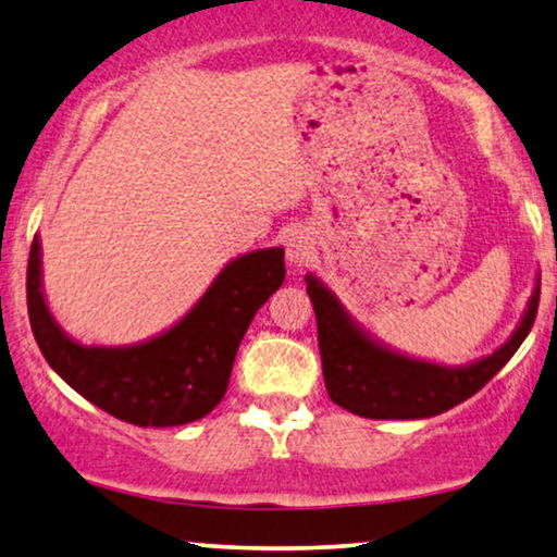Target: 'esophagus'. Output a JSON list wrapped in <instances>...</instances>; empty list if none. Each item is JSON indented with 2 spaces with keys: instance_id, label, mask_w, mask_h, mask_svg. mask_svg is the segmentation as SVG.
<instances>
[{
  "instance_id": "1",
  "label": "esophagus",
  "mask_w": 557,
  "mask_h": 557,
  "mask_svg": "<svg viewBox=\"0 0 557 557\" xmlns=\"http://www.w3.org/2000/svg\"><path fill=\"white\" fill-rule=\"evenodd\" d=\"M311 253H314V243H311L309 233H304V231L288 233V238H286V261H288V265H294V269H301V265L309 263Z\"/></svg>"
}]
</instances>
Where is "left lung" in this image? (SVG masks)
<instances>
[{
    "instance_id": "1",
    "label": "left lung",
    "mask_w": 557,
    "mask_h": 557,
    "mask_svg": "<svg viewBox=\"0 0 557 557\" xmlns=\"http://www.w3.org/2000/svg\"><path fill=\"white\" fill-rule=\"evenodd\" d=\"M304 281L314 304L326 393L349 413L375 421L431 418L482 391L520 349L535 322L540 301L537 276L528 309L522 311L520 324L509 339L502 342L492 355L448 368L387 347L355 322L322 278L307 273Z\"/></svg>"
}]
</instances>
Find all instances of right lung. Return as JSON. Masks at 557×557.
<instances>
[{
    "mask_svg": "<svg viewBox=\"0 0 557 557\" xmlns=\"http://www.w3.org/2000/svg\"><path fill=\"white\" fill-rule=\"evenodd\" d=\"M284 276V248L250 250L225 263L170 330L134 345H83L48 307L42 246L35 235L27 261V311L45 360L75 393L119 421L170 429L200 421L223 400L243 334Z\"/></svg>",
    "mask_w": 557,
    "mask_h": 557,
    "instance_id": "add662e5",
    "label": "right lung"
}]
</instances>
